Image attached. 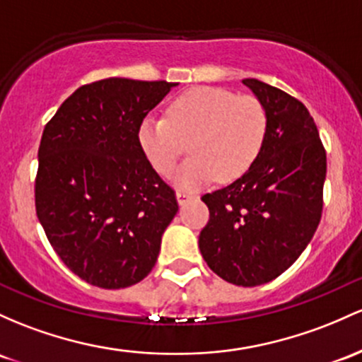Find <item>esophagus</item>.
Wrapping results in <instances>:
<instances>
[{
    "instance_id": "34e87169",
    "label": "esophagus",
    "mask_w": 362,
    "mask_h": 362,
    "mask_svg": "<svg viewBox=\"0 0 362 362\" xmlns=\"http://www.w3.org/2000/svg\"><path fill=\"white\" fill-rule=\"evenodd\" d=\"M175 196H177V202L180 206L187 204L190 199H194V194L187 192V190H177V194H175Z\"/></svg>"
}]
</instances>
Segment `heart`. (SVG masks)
I'll use <instances>...</instances> for the list:
<instances>
[{
  "instance_id": "obj_1",
  "label": "heart",
  "mask_w": 362,
  "mask_h": 362,
  "mask_svg": "<svg viewBox=\"0 0 362 362\" xmlns=\"http://www.w3.org/2000/svg\"><path fill=\"white\" fill-rule=\"evenodd\" d=\"M266 130V110L256 98L221 87H192L170 103L166 118H142L137 141L163 175L173 172L190 142L194 156L173 173V184L192 190L216 177L233 180L247 172L263 149Z\"/></svg>"
}]
</instances>
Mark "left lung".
I'll return each instance as SVG.
<instances>
[{"instance_id": "obj_1", "label": "left lung", "mask_w": 362, "mask_h": 362, "mask_svg": "<svg viewBox=\"0 0 362 362\" xmlns=\"http://www.w3.org/2000/svg\"><path fill=\"white\" fill-rule=\"evenodd\" d=\"M242 84L266 110L264 144L240 178L202 196L209 221L199 233V249L218 276L256 287L291 268L315 235L327 153L303 103L257 78Z\"/></svg>"}]
</instances>
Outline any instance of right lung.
<instances>
[{"label": "right lung", "instance_id": "add662e5", "mask_svg": "<svg viewBox=\"0 0 362 362\" xmlns=\"http://www.w3.org/2000/svg\"><path fill=\"white\" fill-rule=\"evenodd\" d=\"M177 82L110 77L82 86L45 127L35 211L59 259L90 285L125 288L156 264L178 211L137 141Z\"/></svg>", "mask_w": 362, "mask_h": 362}]
</instances>
